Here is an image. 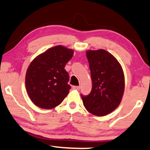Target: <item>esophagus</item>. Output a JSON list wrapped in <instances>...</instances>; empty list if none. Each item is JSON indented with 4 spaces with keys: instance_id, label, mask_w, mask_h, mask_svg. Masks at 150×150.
Segmentation results:
<instances>
[{
    "instance_id": "esophagus-1",
    "label": "esophagus",
    "mask_w": 150,
    "mask_h": 150,
    "mask_svg": "<svg viewBox=\"0 0 150 150\" xmlns=\"http://www.w3.org/2000/svg\"><path fill=\"white\" fill-rule=\"evenodd\" d=\"M73 88L75 89V90L79 91V90H80V86H73Z\"/></svg>"
}]
</instances>
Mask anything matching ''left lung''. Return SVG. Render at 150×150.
Instances as JSON below:
<instances>
[{"label": "left lung", "mask_w": 150, "mask_h": 150, "mask_svg": "<svg viewBox=\"0 0 150 150\" xmlns=\"http://www.w3.org/2000/svg\"><path fill=\"white\" fill-rule=\"evenodd\" d=\"M92 89L81 94L87 111L98 116L112 112L120 105L125 89L124 73L117 60L105 50H88Z\"/></svg>", "instance_id": "1"}]
</instances>
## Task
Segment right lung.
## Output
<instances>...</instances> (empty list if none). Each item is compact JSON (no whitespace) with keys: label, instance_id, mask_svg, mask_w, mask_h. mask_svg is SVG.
<instances>
[{"label":"right lung","instance_id":"obj_1","mask_svg":"<svg viewBox=\"0 0 150 150\" xmlns=\"http://www.w3.org/2000/svg\"><path fill=\"white\" fill-rule=\"evenodd\" d=\"M73 50L62 46L47 50L38 55L26 72L25 87L32 102L45 109L54 108L69 94V75L64 69Z\"/></svg>","mask_w":150,"mask_h":150}]
</instances>
